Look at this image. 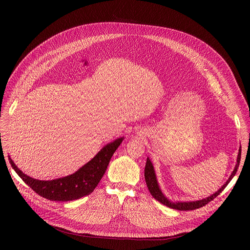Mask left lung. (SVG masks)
Returning <instances> with one entry per match:
<instances>
[{"instance_id":"obj_1","label":"left lung","mask_w":250,"mask_h":250,"mask_svg":"<svg viewBox=\"0 0 250 250\" xmlns=\"http://www.w3.org/2000/svg\"><path fill=\"white\" fill-rule=\"evenodd\" d=\"M238 156H237V163L235 165V168L233 170V172L231 173L230 177L229 178V180L227 181V183L215 194H212L211 196L208 197L207 199H203L200 201H196V202H178V203H173L169 200H167L166 197H164V195L162 194L161 190L159 189V186L157 184V180H156V176L154 173V169L152 166L151 161L149 160V158H147L146 160V169H145V179L147 185V188L150 192V194L152 195V197L154 199H156L158 202H160L161 204L171 208H175V209H179V210H192V209H196L199 208H202L204 206H206L207 204H208L210 201H212L215 198H217L223 191L224 189L228 186V184L230 182V180L233 178V176L236 174L237 168L239 166V162H240V157H241V146L239 147L238 150Z\"/></svg>"}]
</instances>
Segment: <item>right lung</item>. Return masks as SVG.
I'll return each mask as SVG.
<instances>
[{
    "instance_id": "1",
    "label": "right lung",
    "mask_w": 250,
    "mask_h": 250,
    "mask_svg": "<svg viewBox=\"0 0 250 250\" xmlns=\"http://www.w3.org/2000/svg\"><path fill=\"white\" fill-rule=\"evenodd\" d=\"M123 139L121 137L106 145L91 161L74 174L51 181L33 179L23 174L11 158H9V161L22 181L41 197L50 201H73L87 196L94 191Z\"/></svg>"
}]
</instances>
